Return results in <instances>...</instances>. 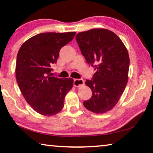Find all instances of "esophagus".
<instances>
[{
	"mask_svg": "<svg viewBox=\"0 0 153 153\" xmlns=\"http://www.w3.org/2000/svg\"><path fill=\"white\" fill-rule=\"evenodd\" d=\"M84 84V81L82 79H74V85L75 87H79Z\"/></svg>",
	"mask_w": 153,
	"mask_h": 153,
	"instance_id": "obj_1",
	"label": "esophagus"
}]
</instances>
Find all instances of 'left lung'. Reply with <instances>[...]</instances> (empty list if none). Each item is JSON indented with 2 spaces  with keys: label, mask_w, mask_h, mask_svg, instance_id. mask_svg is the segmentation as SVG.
<instances>
[{
  "label": "left lung",
  "mask_w": 153,
  "mask_h": 153,
  "mask_svg": "<svg viewBox=\"0 0 153 153\" xmlns=\"http://www.w3.org/2000/svg\"><path fill=\"white\" fill-rule=\"evenodd\" d=\"M82 54L96 72L85 84L92 91L84 105L94 113H104L117 104L128 82L130 59L121 39L114 33L93 29L76 36Z\"/></svg>",
  "instance_id": "8db88e82"
}]
</instances>
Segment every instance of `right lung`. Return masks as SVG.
<instances>
[{
  "label": "right lung",
  "instance_id": "obj_1",
  "mask_svg": "<svg viewBox=\"0 0 153 153\" xmlns=\"http://www.w3.org/2000/svg\"><path fill=\"white\" fill-rule=\"evenodd\" d=\"M75 35L76 32L40 33L25 41L19 50L16 81L27 103L40 114L49 116L59 112L65 95L73 87L72 78L52 76L51 66L57 63L61 48Z\"/></svg>",
  "mask_w": 153,
  "mask_h": 153
}]
</instances>
